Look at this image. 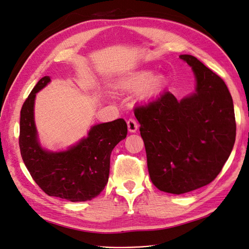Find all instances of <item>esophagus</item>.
<instances>
[{"label": "esophagus", "mask_w": 249, "mask_h": 249, "mask_svg": "<svg viewBox=\"0 0 249 249\" xmlns=\"http://www.w3.org/2000/svg\"><path fill=\"white\" fill-rule=\"evenodd\" d=\"M126 124H127V129H129V131L131 133H135L138 130L139 124L137 123V120H135L134 118H130L129 120H127Z\"/></svg>", "instance_id": "esophagus-1"}]
</instances>
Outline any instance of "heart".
<instances>
[{
  "mask_svg": "<svg viewBox=\"0 0 249 249\" xmlns=\"http://www.w3.org/2000/svg\"><path fill=\"white\" fill-rule=\"evenodd\" d=\"M142 86L145 94H155L162 89L163 78L161 76H152L149 71H141L124 82V87L129 89H139Z\"/></svg>",
  "mask_w": 249,
  "mask_h": 249,
  "instance_id": "b5f03b06",
  "label": "heart"
}]
</instances>
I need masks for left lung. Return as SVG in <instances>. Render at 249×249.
<instances>
[{
  "label": "left lung",
  "mask_w": 249,
  "mask_h": 249,
  "mask_svg": "<svg viewBox=\"0 0 249 249\" xmlns=\"http://www.w3.org/2000/svg\"><path fill=\"white\" fill-rule=\"evenodd\" d=\"M179 58L194 72L195 92L178 101L166 91L134 110L150 179L158 189L172 194L214 180L236 139L232 99L223 80L194 56Z\"/></svg>",
  "instance_id": "1"
}]
</instances>
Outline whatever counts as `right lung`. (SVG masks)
I'll return each instance as SVG.
<instances>
[{
	"label": "right lung",
	"instance_id": "add662e5",
	"mask_svg": "<svg viewBox=\"0 0 249 249\" xmlns=\"http://www.w3.org/2000/svg\"><path fill=\"white\" fill-rule=\"evenodd\" d=\"M51 79L41 78L20 110L19 148L27 169L42 191L70 201H86L97 196L108 183L110 156L127 134L123 118L91 126L88 136L62 152L42 148L34 122L36 93Z\"/></svg>",
	"mask_w": 249,
	"mask_h": 249
}]
</instances>
